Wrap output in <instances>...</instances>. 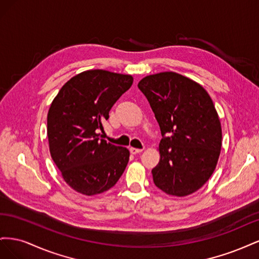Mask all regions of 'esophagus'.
<instances>
[{
  "instance_id": "34e87169",
  "label": "esophagus",
  "mask_w": 259,
  "mask_h": 259,
  "mask_svg": "<svg viewBox=\"0 0 259 259\" xmlns=\"http://www.w3.org/2000/svg\"><path fill=\"white\" fill-rule=\"evenodd\" d=\"M130 151H131V153H133V154H137V153H140L143 151V149H138V148H130Z\"/></svg>"
}]
</instances>
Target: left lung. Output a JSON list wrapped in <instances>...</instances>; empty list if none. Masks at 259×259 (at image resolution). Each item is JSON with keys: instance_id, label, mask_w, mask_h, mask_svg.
<instances>
[{"instance_id": "obj_1", "label": "left lung", "mask_w": 259, "mask_h": 259, "mask_svg": "<svg viewBox=\"0 0 259 259\" xmlns=\"http://www.w3.org/2000/svg\"><path fill=\"white\" fill-rule=\"evenodd\" d=\"M160 125V162L154 185L186 197L213 174L222 149V125L213 100L200 84L176 72L148 75L138 83Z\"/></svg>"}]
</instances>
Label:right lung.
I'll return each instance as SVG.
<instances>
[{
  "mask_svg": "<svg viewBox=\"0 0 259 259\" xmlns=\"http://www.w3.org/2000/svg\"><path fill=\"white\" fill-rule=\"evenodd\" d=\"M132 84V75L89 70L71 77L54 98L48 114L50 152L75 191L103 193L126 167L130 151L107 143L100 132L110 109Z\"/></svg>",
  "mask_w": 259,
  "mask_h": 259,
  "instance_id": "1",
  "label": "right lung"
}]
</instances>
